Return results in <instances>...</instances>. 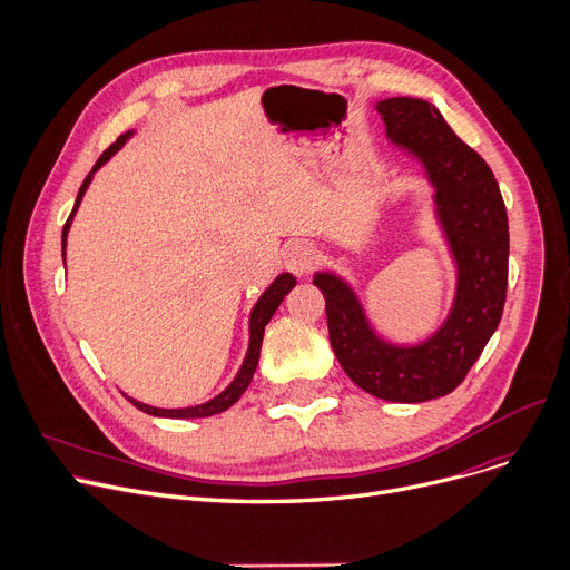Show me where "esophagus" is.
I'll use <instances>...</instances> for the list:
<instances>
[{
  "label": "esophagus",
  "instance_id": "obj_1",
  "mask_svg": "<svg viewBox=\"0 0 570 570\" xmlns=\"http://www.w3.org/2000/svg\"><path fill=\"white\" fill-rule=\"evenodd\" d=\"M315 259H317V250L308 240H294L287 246L285 266H287V271H292L294 276H306L308 271L315 266Z\"/></svg>",
  "mask_w": 570,
  "mask_h": 570
}]
</instances>
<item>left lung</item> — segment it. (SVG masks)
<instances>
[{
    "label": "left lung",
    "instance_id": "1",
    "mask_svg": "<svg viewBox=\"0 0 570 570\" xmlns=\"http://www.w3.org/2000/svg\"><path fill=\"white\" fill-rule=\"evenodd\" d=\"M387 137L424 165L436 187L439 220L459 268L452 313L443 327L415 347L377 338L341 278L315 274L327 304L334 355L364 392L399 403H422L462 385L497 332L508 287V213L487 161L466 146L439 114L413 97L377 101Z\"/></svg>",
    "mask_w": 570,
    "mask_h": 570
}]
</instances>
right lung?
<instances>
[{"instance_id":"obj_1","label":"right lung","mask_w":570,"mask_h":570,"mask_svg":"<svg viewBox=\"0 0 570 570\" xmlns=\"http://www.w3.org/2000/svg\"><path fill=\"white\" fill-rule=\"evenodd\" d=\"M129 137H131V131L122 134V137H118L116 144L108 146V148L101 153V157L97 159V165L92 167V171L88 174V178L83 180V185H80L76 204H73V210H71L69 220L65 223V229H62V257H65L67 234H69V227H71V220H73V213H76L80 199H83V195H86V189H88V185H90V180H92V174H95V171L104 165V161H106L108 157H111L118 148H122V144H125ZM294 285H296V278H294L292 274H281V276L274 281V285H271V287L259 296V302L255 304V308H253V313H250V345H248L246 362H243L238 375L234 377V383H232L223 394L210 399L208 403L195 405V409H176V411L153 409V405H146V403H141V401H137V399H131V396H127V401H131V405H137L139 411H144V413H148V415H155V417H180V420H183V417H210V415H218V413L232 409V405L240 399V394L248 390V385H250V381H253V375H255V368H257V362H259L262 338H264V327L268 324V320L274 317L276 308H278V306L283 304V299H285V294H289V289H292Z\"/></svg>"}]
</instances>
